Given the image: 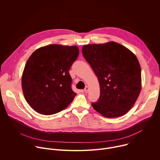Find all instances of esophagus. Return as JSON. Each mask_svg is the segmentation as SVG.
I'll return each mask as SVG.
<instances>
[{
  "label": "esophagus",
  "instance_id": "obj_1",
  "mask_svg": "<svg viewBox=\"0 0 160 160\" xmlns=\"http://www.w3.org/2000/svg\"><path fill=\"white\" fill-rule=\"evenodd\" d=\"M84 91H85V93H87V92H88V87L87 86H86V87H85V88H84Z\"/></svg>",
  "mask_w": 160,
  "mask_h": 160
}]
</instances>
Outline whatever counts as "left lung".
<instances>
[{"label":"left lung","mask_w":160,"mask_h":160,"mask_svg":"<svg viewBox=\"0 0 160 160\" xmlns=\"http://www.w3.org/2000/svg\"><path fill=\"white\" fill-rule=\"evenodd\" d=\"M82 51L100 85L99 98L92 102L94 109L106 118L125 115L138 99L141 89V69L138 58L115 42L85 45Z\"/></svg>","instance_id":"obj_1"}]
</instances>
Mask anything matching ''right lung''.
<instances>
[{
  "instance_id": "1",
  "label": "right lung",
  "mask_w": 160,
  "mask_h": 160,
  "mask_svg": "<svg viewBox=\"0 0 160 160\" xmlns=\"http://www.w3.org/2000/svg\"><path fill=\"white\" fill-rule=\"evenodd\" d=\"M79 54L77 46L52 44L34 51L22 75L25 98L37 112L51 115L65 109L76 96L69 70Z\"/></svg>"
}]
</instances>
